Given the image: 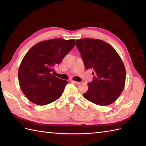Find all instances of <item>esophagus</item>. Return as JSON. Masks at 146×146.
<instances>
[{"mask_svg": "<svg viewBox=\"0 0 146 146\" xmlns=\"http://www.w3.org/2000/svg\"><path fill=\"white\" fill-rule=\"evenodd\" d=\"M71 82H72L73 84H74L76 85V86H78V85H79V84H80V82H76V81H74V80H71Z\"/></svg>", "mask_w": 146, "mask_h": 146, "instance_id": "esophagus-1", "label": "esophagus"}]
</instances>
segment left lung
<instances>
[{
	"instance_id": "1",
	"label": "left lung",
	"mask_w": 146,
	"mask_h": 146,
	"mask_svg": "<svg viewBox=\"0 0 146 146\" xmlns=\"http://www.w3.org/2000/svg\"><path fill=\"white\" fill-rule=\"evenodd\" d=\"M86 70L91 69L93 79L83 95L99 106L110 105L119 97L124 88L125 68L112 46L102 40L83 38L76 40Z\"/></svg>"
}]
</instances>
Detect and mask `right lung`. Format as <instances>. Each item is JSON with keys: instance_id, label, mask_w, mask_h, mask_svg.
I'll list each match as a JSON object with an SVG mask.
<instances>
[{"instance_id": "obj_1", "label": "right lung", "mask_w": 146, "mask_h": 146, "mask_svg": "<svg viewBox=\"0 0 146 146\" xmlns=\"http://www.w3.org/2000/svg\"><path fill=\"white\" fill-rule=\"evenodd\" d=\"M75 40L54 38L34 45L19 68V82L24 95L34 104L44 106L61 97L67 80L51 73L75 46Z\"/></svg>"}]
</instances>
